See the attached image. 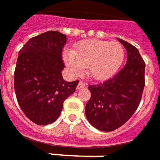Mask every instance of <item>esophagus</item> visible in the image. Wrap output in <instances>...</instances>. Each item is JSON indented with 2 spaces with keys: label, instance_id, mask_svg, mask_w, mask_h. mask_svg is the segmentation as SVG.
<instances>
[{
  "label": "esophagus",
  "instance_id": "obj_1",
  "mask_svg": "<svg viewBox=\"0 0 160 160\" xmlns=\"http://www.w3.org/2000/svg\"><path fill=\"white\" fill-rule=\"evenodd\" d=\"M85 83L83 82H79V83L78 84V87H77V89H83L84 87H85Z\"/></svg>",
  "mask_w": 160,
  "mask_h": 160
}]
</instances>
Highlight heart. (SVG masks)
<instances>
[{
  "instance_id": "b5f03b06",
  "label": "heart",
  "mask_w": 160,
  "mask_h": 160,
  "mask_svg": "<svg viewBox=\"0 0 160 160\" xmlns=\"http://www.w3.org/2000/svg\"><path fill=\"white\" fill-rule=\"evenodd\" d=\"M124 59V49L119 42L88 39L78 43L74 52L65 51L64 60L74 75H80L84 67L95 80H105L118 71Z\"/></svg>"
}]
</instances>
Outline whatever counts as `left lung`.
Returning a JSON list of instances; mask_svg holds the SVG:
<instances>
[{"label":"left lung","mask_w":160,"mask_h":160,"mask_svg":"<svg viewBox=\"0 0 160 160\" xmlns=\"http://www.w3.org/2000/svg\"><path fill=\"white\" fill-rule=\"evenodd\" d=\"M127 50V63L113 78L89 85L91 97L85 107L86 118L98 130L110 132L122 127L136 111L145 87L146 64L139 51L118 38Z\"/></svg>","instance_id":"obj_1"}]
</instances>
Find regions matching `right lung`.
<instances>
[{"label":"right lung","mask_w":160,"mask_h":160,"mask_svg":"<svg viewBox=\"0 0 160 160\" xmlns=\"http://www.w3.org/2000/svg\"><path fill=\"white\" fill-rule=\"evenodd\" d=\"M66 36L48 31L30 38L19 52L14 71V90L21 110L38 125H48L59 117L66 98L78 81L66 82L61 71Z\"/></svg>","instance_id":"1"}]
</instances>
